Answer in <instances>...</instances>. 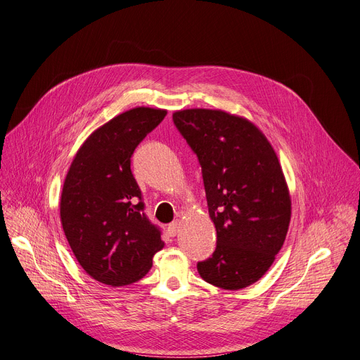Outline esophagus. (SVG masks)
Segmentation results:
<instances>
[{"mask_svg":"<svg viewBox=\"0 0 360 360\" xmlns=\"http://www.w3.org/2000/svg\"><path fill=\"white\" fill-rule=\"evenodd\" d=\"M179 229H181V221H179V220H176V221H174V223H170L169 228H167L170 236H175V235L179 232Z\"/></svg>","mask_w":360,"mask_h":360,"instance_id":"obj_1","label":"esophagus"}]
</instances>
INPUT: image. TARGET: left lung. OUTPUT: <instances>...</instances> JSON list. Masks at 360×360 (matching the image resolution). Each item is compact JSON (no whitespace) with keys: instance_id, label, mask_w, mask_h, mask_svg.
<instances>
[{"instance_id":"left-lung-1","label":"left lung","mask_w":360,"mask_h":360,"mask_svg":"<svg viewBox=\"0 0 360 360\" xmlns=\"http://www.w3.org/2000/svg\"><path fill=\"white\" fill-rule=\"evenodd\" d=\"M172 118L201 165L217 232L216 251L197 270L216 288H248L271 267L290 223V194L276 151L257 125L229 112L195 108Z\"/></svg>"}]
</instances>
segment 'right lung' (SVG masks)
<instances>
[{"label": "right lung", "mask_w": 360, "mask_h": 360, "mask_svg": "<svg viewBox=\"0 0 360 360\" xmlns=\"http://www.w3.org/2000/svg\"><path fill=\"white\" fill-rule=\"evenodd\" d=\"M139 106L94 129L75 153L64 181L60 216L65 238L83 270L108 286L143 278L165 247L131 172L140 141L166 117Z\"/></svg>", "instance_id": "right-lung-1"}]
</instances>
